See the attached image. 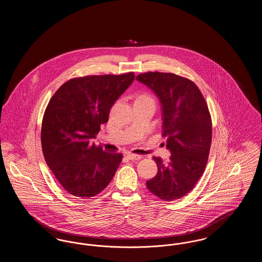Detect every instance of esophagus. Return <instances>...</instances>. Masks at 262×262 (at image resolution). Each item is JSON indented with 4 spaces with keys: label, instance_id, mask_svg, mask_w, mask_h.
<instances>
[{
    "label": "esophagus",
    "instance_id": "esophagus-1",
    "mask_svg": "<svg viewBox=\"0 0 262 262\" xmlns=\"http://www.w3.org/2000/svg\"><path fill=\"white\" fill-rule=\"evenodd\" d=\"M127 157L130 160H139V159H141V155H137V154H135V153H127Z\"/></svg>",
    "mask_w": 262,
    "mask_h": 262
}]
</instances>
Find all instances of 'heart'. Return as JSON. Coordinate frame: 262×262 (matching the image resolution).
<instances>
[{"instance_id": "heart-1", "label": "heart", "mask_w": 262, "mask_h": 262, "mask_svg": "<svg viewBox=\"0 0 262 262\" xmlns=\"http://www.w3.org/2000/svg\"><path fill=\"white\" fill-rule=\"evenodd\" d=\"M139 99H151V98H150L149 96H148V95H147V94H145V93H143V94H140V95H139V96H138V97H137V100H139Z\"/></svg>"}]
</instances>
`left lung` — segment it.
Listing matches in <instances>:
<instances>
[{"instance_id":"left-lung-1","label":"left lung","mask_w":262,"mask_h":262,"mask_svg":"<svg viewBox=\"0 0 262 262\" xmlns=\"http://www.w3.org/2000/svg\"><path fill=\"white\" fill-rule=\"evenodd\" d=\"M161 101L162 136L171 151L165 164L153 157L157 174L146 182L150 191L166 201L179 200L195 187L210 151L211 115L200 88L187 77L172 73L147 72L137 75Z\"/></svg>"}]
</instances>
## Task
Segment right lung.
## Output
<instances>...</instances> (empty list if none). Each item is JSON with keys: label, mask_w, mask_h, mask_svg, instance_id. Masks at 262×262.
<instances>
[{"label": "right lung", "mask_w": 262, "mask_h": 262, "mask_svg": "<svg viewBox=\"0 0 262 262\" xmlns=\"http://www.w3.org/2000/svg\"><path fill=\"white\" fill-rule=\"evenodd\" d=\"M135 79L124 75H86L64 82L52 96L41 127L42 151L52 173L69 193L95 196L109 185L123 155L90 143L109 120L115 101Z\"/></svg>", "instance_id": "obj_1"}]
</instances>
